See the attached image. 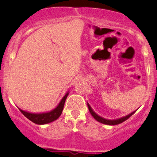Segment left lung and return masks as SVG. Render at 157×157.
Listing matches in <instances>:
<instances>
[{"label": "left lung", "mask_w": 157, "mask_h": 157, "mask_svg": "<svg viewBox=\"0 0 157 157\" xmlns=\"http://www.w3.org/2000/svg\"><path fill=\"white\" fill-rule=\"evenodd\" d=\"M88 104V108H89V110L90 111V113H91V114L92 115V117L94 118L95 119V120H97V121L101 122V123H103V124H105V125H118V124H120L122 123V122H123L124 121H125L126 120H128L129 117H130L131 116H132L133 114L135 113V111L134 112H132L130 114L127 115V116L125 117H123L122 118H120V119H117V120H106V119H104L101 117H100L99 115H97L96 113L94 112V111H93L92 109L91 108V106L89 105V103Z\"/></svg>", "instance_id": "obj_1"}]
</instances>
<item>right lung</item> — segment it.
<instances>
[{
  "mask_svg": "<svg viewBox=\"0 0 157 157\" xmlns=\"http://www.w3.org/2000/svg\"><path fill=\"white\" fill-rule=\"evenodd\" d=\"M68 95V92L66 93V94L63 97V98L61 100L60 103L55 108V109L52 110V111L47 113H32L29 112H26V111H23V110L20 109L21 112L28 118L29 120H31L34 123L37 124V125H44V124L49 123L55 120L58 119L59 117L60 116L62 113L63 109L65 102H66V98H67Z\"/></svg>",
  "mask_w": 157,
  "mask_h": 157,
  "instance_id": "1",
  "label": "right lung"
}]
</instances>
